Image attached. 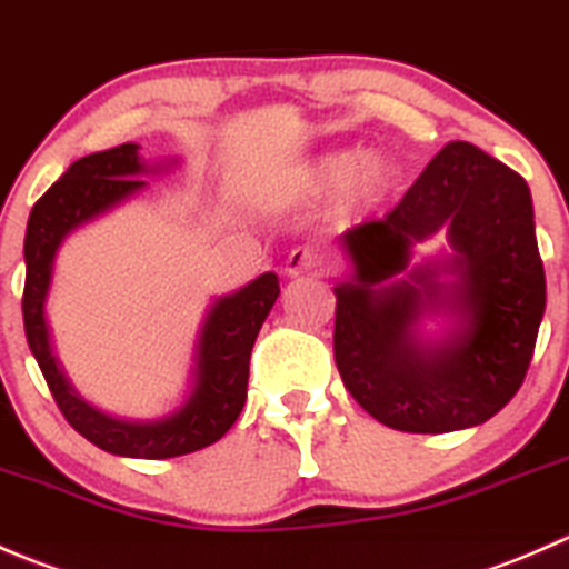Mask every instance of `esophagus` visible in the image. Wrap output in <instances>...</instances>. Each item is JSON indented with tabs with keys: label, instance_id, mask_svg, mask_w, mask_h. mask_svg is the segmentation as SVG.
<instances>
[{
	"label": "esophagus",
	"instance_id": "esophagus-1",
	"mask_svg": "<svg viewBox=\"0 0 569 569\" xmlns=\"http://www.w3.org/2000/svg\"><path fill=\"white\" fill-rule=\"evenodd\" d=\"M320 266H323V254H320L315 246H296V249L287 254L284 271L290 273V277H301V273H315Z\"/></svg>",
	"mask_w": 569,
	"mask_h": 569
}]
</instances>
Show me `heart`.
<instances>
[{
  "label": "heart",
  "instance_id": "1",
  "mask_svg": "<svg viewBox=\"0 0 569 569\" xmlns=\"http://www.w3.org/2000/svg\"><path fill=\"white\" fill-rule=\"evenodd\" d=\"M312 188L331 190L340 182H346V201L348 204H370L379 199L385 188V166L376 157H357L351 151H335V154L320 157L312 166Z\"/></svg>",
  "mask_w": 569,
  "mask_h": 569
}]
</instances>
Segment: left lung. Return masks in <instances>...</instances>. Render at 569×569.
Wrapping results in <instances>:
<instances>
[{"instance_id": "obj_1", "label": "left lung", "mask_w": 569, "mask_h": 569, "mask_svg": "<svg viewBox=\"0 0 569 569\" xmlns=\"http://www.w3.org/2000/svg\"><path fill=\"white\" fill-rule=\"evenodd\" d=\"M449 227L466 326L440 349H420L411 323L441 300L412 242ZM353 279L337 287L335 362L353 401L379 423L442 435L492 418L520 390L545 315V268L526 179L473 143L453 140L415 179L396 210L342 234Z\"/></svg>"}]
</instances>
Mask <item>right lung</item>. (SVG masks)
<instances>
[{
    "mask_svg": "<svg viewBox=\"0 0 569 569\" xmlns=\"http://www.w3.org/2000/svg\"><path fill=\"white\" fill-rule=\"evenodd\" d=\"M140 171L143 166L138 160V146L121 143L116 149L96 151L71 162L69 171L36 201L24 238L27 279L21 312H24V331L32 357L38 359V368L71 429L80 431L101 451L118 457L171 459L218 442L243 412L251 348L268 312L277 303L279 282L277 273H262L249 287L221 298L212 307L201 329L193 396L177 415L157 423H123L88 407L60 373L58 359L49 346L43 301H47L60 240L88 218L99 216L107 207L143 188L146 182L138 179Z\"/></svg>",
    "mask_w": 569,
    "mask_h": 569,
    "instance_id": "right-lung-1",
    "label": "right lung"
}]
</instances>
